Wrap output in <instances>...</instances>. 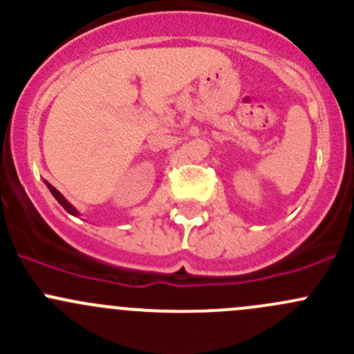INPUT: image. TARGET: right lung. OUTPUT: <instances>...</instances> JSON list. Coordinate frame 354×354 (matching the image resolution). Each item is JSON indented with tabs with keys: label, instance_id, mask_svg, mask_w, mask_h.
<instances>
[{
	"label": "right lung",
	"instance_id": "obj_1",
	"mask_svg": "<svg viewBox=\"0 0 354 354\" xmlns=\"http://www.w3.org/2000/svg\"><path fill=\"white\" fill-rule=\"evenodd\" d=\"M44 183H46V187L49 188V192H51V194H53V197H55L56 200H58V202H59V205H63V209H65L68 214H71V216H80V212H78V210L75 209V207L71 205V203L68 202V200H66L65 197H63V195L59 194V192L56 190L55 187H53V185H49L48 181H44Z\"/></svg>",
	"mask_w": 354,
	"mask_h": 354
}]
</instances>
